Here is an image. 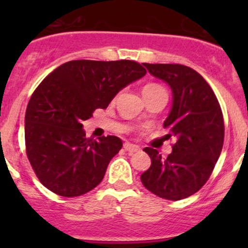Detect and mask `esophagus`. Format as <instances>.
<instances>
[{"mask_svg":"<svg viewBox=\"0 0 248 248\" xmlns=\"http://www.w3.org/2000/svg\"><path fill=\"white\" fill-rule=\"evenodd\" d=\"M124 150H126V151L129 152V154H134V152L140 151V147L138 146V145L131 144V142H124Z\"/></svg>","mask_w":248,"mask_h":248,"instance_id":"obj_1","label":"esophagus"}]
</instances>
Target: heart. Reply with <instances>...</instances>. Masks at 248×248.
Wrapping results in <instances>:
<instances>
[{"mask_svg": "<svg viewBox=\"0 0 248 248\" xmlns=\"http://www.w3.org/2000/svg\"><path fill=\"white\" fill-rule=\"evenodd\" d=\"M158 90H163V87L159 86L157 84H149L142 89V92H152V91H158Z\"/></svg>", "mask_w": 248, "mask_h": 248, "instance_id": "heart-1", "label": "heart"}]
</instances>
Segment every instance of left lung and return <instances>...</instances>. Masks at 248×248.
<instances>
[{"label":"left lung","mask_w":248,"mask_h":248,"mask_svg":"<svg viewBox=\"0 0 248 248\" xmlns=\"http://www.w3.org/2000/svg\"><path fill=\"white\" fill-rule=\"evenodd\" d=\"M144 66L170 87L172 103L163 127L176 141L167 158L156 149L145 147L151 166L140 180L156 196L180 201L204 186L221 155L224 139L221 107L206 80L194 69L172 63Z\"/></svg>","instance_id":"obj_1"}]
</instances>
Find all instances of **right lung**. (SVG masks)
Here are the masks:
<instances>
[{"label": "right lung", "mask_w": 248, "mask_h": 248, "mask_svg": "<svg viewBox=\"0 0 248 248\" xmlns=\"http://www.w3.org/2000/svg\"><path fill=\"white\" fill-rule=\"evenodd\" d=\"M145 74L141 64L129 60H77L57 67L41 82L25 114V142L30 163L47 189L78 197L99 185L122 140L86 138L82 122Z\"/></svg>", "instance_id": "add662e5"}]
</instances>
